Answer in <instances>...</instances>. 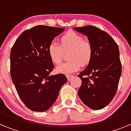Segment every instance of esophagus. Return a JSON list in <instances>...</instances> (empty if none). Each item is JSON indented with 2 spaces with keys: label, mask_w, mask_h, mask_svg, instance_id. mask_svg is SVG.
I'll return each mask as SVG.
<instances>
[{
  "label": "esophagus",
  "mask_w": 131,
  "mask_h": 131,
  "mask_svg": "<svg viewBox=\"0 0 131 131\" xmlns=\"http://www.w3.org/2000/svg\"><path fill=\"white\" fill-rule=\"evenodd\" d=\"M66 77H67V78H68V81H71V80L72 79L73 77V75H67Z\"/></svg>",
  "instance_id": "1"
}]
</instances>
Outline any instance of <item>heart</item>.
<instances>
[{
	"instance_id": "obj_1",
	"label": "heart",
	"mask_w": 131,
	"mask_h": 131,
	"mask_svg": "<svg viewBox=\"0 0 131 131\" xmlns=\"http://www.w3.org/2000/svg\"><path fill=\"white\" fill-rule=\"evenodd\" d=\"M60 45L52 42L48 48V54L52 62L60 64L63 58V52L69 51L68 62L56 68L59 73L70 74L79 70L81 66H86L91 62L92 56V47L84 37L79 33L70 31L65 33L59 39Z\"/></svg>"
}]
</instances>
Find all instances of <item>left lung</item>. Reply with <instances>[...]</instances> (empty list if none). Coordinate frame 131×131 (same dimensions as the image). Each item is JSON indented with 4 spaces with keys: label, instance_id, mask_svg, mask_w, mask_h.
Returning <instances> with one entry per match:
<instances>
[{
    "label": "left lung",
    "instance_id": "obj_1",
    "mask_svg": "<svg viewBox=\"0 0 131 131\" xmlns=\"http://www.w3.org/2000/svg\"><path fill=\"white\" fill-rule=\"evenodd\" d=\"M73 29L87 37L92 47L91 62L78 75L82 81L78 95L89 108L100 110L110 103L117 90L121 75L119 47L110 35L96 27Z\"/></svg>",
    "mask_w": 131,
    "mask_h": 131
}]
</instances>
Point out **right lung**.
<instances>
[{
  "label": "right lung",
  "mask_w": 131,
  "mask_h": 131,
  "mask_svg": "<svg viewBox=\"0 0 131 131\" xmlns=\"http://www.w3.org/2000/svg\"><path fill=\"white\" fill-rule=\"evenodd\" d=\"M64 28L37 25L23 32L10 52L11 77L24 104L43 112L52 106L68 79L63 74L50 75L54 66L48 46Z\"/></svg>",
  "instance_id": "right-lung-1"
}]
</instances>
